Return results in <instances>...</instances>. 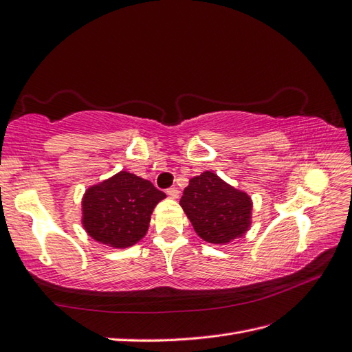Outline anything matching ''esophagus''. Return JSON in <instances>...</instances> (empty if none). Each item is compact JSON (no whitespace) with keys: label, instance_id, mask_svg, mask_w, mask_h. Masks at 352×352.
<instances>
[{"label":"esophagus","instance_id":"esophagus-1","mask_svg":"<svg viewBox=\"0 0 352 352\" xmlns=\"http://www.w3.org/2000/svg\"><path fill=\"white\" fill-rule=\"evenodd\" d=\"M166 193H168L169 198H173V199H177L179 196V192H178V189H175V187H170V189L166 190Z\"/></svg>","mask_w":352,"mask_h":352}]
</instances>
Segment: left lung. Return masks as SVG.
Returning <instances> with one entry per match:
<instances>
[{
    "label": "left lung",
    "mask_w": 352,
    "mask_h": 352,
    "mask_svg": "<svg viewBox=\"0 0 352 352\" xmlns=\"http://www.w3.org/2000/svg\"><path fill=\"white\" fill-rule=\"evenodd\" d=\"M179 206L196 234L207 243L228 244L241 239L252 225L250 196L211 170L189 179Z\"/></svg>",
    "instance_id": "obj_1"
}]
</instances>
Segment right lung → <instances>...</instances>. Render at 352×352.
Returning a JSON list of instances; mask_svg holds the SVG:
<instances>
[{
  "label": "right lung",
  "instance_id": "add662e5",
  "mask_svg": "<svg viewBox=\"0 0 352 352\" xmlns=\"http://www.w3.org/2000/svg\"><path fill=\"white\" fill-rule=\"evenodd\" d=\"M165 198L148 179L120 170L85 190L80 222L97 243L126 249L144 239L154 207Z\"/></svg>",
  "mask_w": 352,
  "mask_h": 352
}]
</instances>
